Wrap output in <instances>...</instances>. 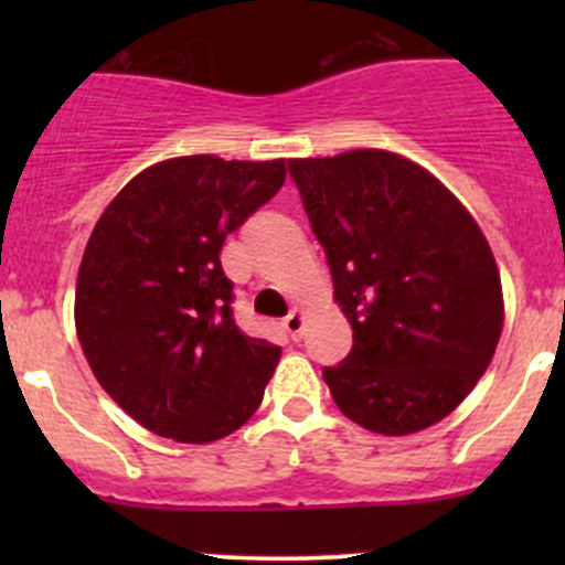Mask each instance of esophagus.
<instances>
[{
	"label": "esophagus",
	"mask_w": 565,
	"mask_h": 565,
	"mask_svg": "<svg viewBox=\"0 0 565 565\" xmlns=\"http://www.w3.org/2000/svg\"><path fill=\"white\" fill-rule=\"evenodd\" d=\"M281 328L287 330V335H289V339H292V341H298V339H300V330H303V311H298V309H292V311H289V315L284 317Z\"/></svg>",
	"instance_id": "obj_1"
}]
</instances>
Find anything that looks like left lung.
I'll return each mask as SVG.
<instances>
[{
	"instance_id": "1",
	"label": "left lung",
	"mask_w": 565,
	"mask_h": 565,
	"mask_svg": "<svg viewBox=\"0 0 565 565\" xmlns=\"http://www.w3.org/2000/svg\"><path fill=\"white\" fill-rule=\"evenodd\" d=\"M328 256L352 350L322 377L341 413L377 435H413L459 407L498 347L503 289L461 202L385 150L289 161Z\"/></svg>"
}]
</instances>
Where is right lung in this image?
<instances>
[{
    "label": "right lung",
    "mask_w": 565,
    "mask_h": 565,
    "mask_svg": "<svg viewBox=\"0 0 565 565\" xmlns=\"http://www.w3.org/2000/svg\"><path fill=\"white\" fill-rule=\"evenodd\" d=\"M284 177V161L172 158L136 174L95 224L76 333L98 383L145 429L213 443L262 404L281 347L237 328L221 248Z\"/></svg>",
    "instance_id": "1"
}]
</instances>
